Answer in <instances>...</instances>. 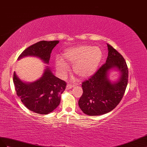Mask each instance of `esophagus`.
I'll return each mask as SVG.
<instances>
[{"label":"esophagus","instance_id":"34e87169","mask_svg":"<svg viewBox=\"0 0 147 147\" xmlns=\"http://www.w3.org/2000/svg\"><path fill=\"white\" fill-rule=\"evenodd\" d=\"M73 87H74V86L70 85V84H67V85H66V89H67V90H69V89H71V88H73Z\"/></svg>","mask_w":147,"mask_h":147}]
</instances>
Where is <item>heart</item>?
Wrapping results in <instances>:
<instances>
[{
    "mask_svg": "<svg viewBox=\"0 0 147 147\" xmlns=\"http://www.w3.org/2000/svg\"><path fill=\"white\" fill-rule=\"evenodd\" d=\"M103 57L102 49L97 46L82 45L66 50L62 59L57 58L55 65L62 76L68 72L67 64L73 65V72L81 79H86L97 71Z\"/></svg>",
    "mask_w": 147,
    "mask_h": 147,
    "instance_id": "b5f03b06",
    "label": "heart"
}]
</instances>
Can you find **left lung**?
I'll list each match as a JSON object with an SVG mask.
<instances>
[{
	"label": "left lung",
	"mask_w": 147,
	"mask_h": 147,
	"mask_svg": "<svg viewBox=\"0 0 147 147\" xmlns=\"http://www.w3.org/2000/svg\"><path fill=\"white\" fill-rule=\"evenodd\" d=\"M108 57L105 63L88 80L83 82V94L79 108L86 115L99 116L111 111L122 99L128 82V68L123 56L107 44ZM117 71L119 77L109 79L111 71Z\"/></svg>",
	"instance_id": "8db88e82"
}]
</instances>
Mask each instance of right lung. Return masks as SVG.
Masks as SVG:
<instances>
[{"instance_id": "1", "label": "right lung", "mask_w": 147, "mask_h": 147, "mask_svg": "<svg viewBox=\"0 0 147 147\" xmlns=\"http://www.w3.org/2000/svg\"><path fill=\"white\" fill-rule=\"evenodd\" d=\"M59 40H42L29 46L21 53L18 60L26 57L38 58L49 65L50 54ZM42 76L37 80L28 82L13 74V83L16 94L28 110L37 114L47 115L57 108L60 103V95L66 84L57 78L49 66H45Z\"/></svg>"}]
</instances>
